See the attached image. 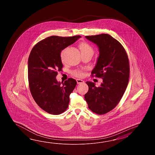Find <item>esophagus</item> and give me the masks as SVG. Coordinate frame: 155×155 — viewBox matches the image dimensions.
I'll list each match as a JSON object with an SVG mask.
<instances>
[{"label":"esophagus","mask_w":155,"mask_h":155,"mask_svg":"<svg viewBox=\"0 0 155 155\" xmlns=\"http://www.w3.org/2000/svg\"><path fill=\"white\" fill-rule=\"evenodd\" d=\"M76 81H77L78 84H83L85 82L84 80H81V79H76Z\"/></svg>","instance_id":"1"}]
</instances>
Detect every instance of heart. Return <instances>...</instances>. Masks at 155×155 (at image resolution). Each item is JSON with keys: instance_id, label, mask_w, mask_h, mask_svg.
Returning <instances> with one entry per match:
<instances>
[{"instance_id": "1", "label": "heart", "mask_w": 155, "mask_h": 155, "mask_svg": "<svg viewBox=\"0 0 155 155\" xmlns=\"http://www.w3.org/2000/svg\"><path fill=\"white\" fill-rule=\"evenodd\" d=\"M79 48H80L81 53H93L92 47L86 42H82V43H80L79 45ZM65 51V50H63L60 54L61 59L62 60H63ZM71 74H73V75L76 76V77H79V78H81L84 75V73L82 71V70H74L71 72Z\"/></svg>"}]
</instances>
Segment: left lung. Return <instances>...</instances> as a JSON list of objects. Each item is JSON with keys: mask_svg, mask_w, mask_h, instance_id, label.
<instances>
[{"mask_svg": "<svg viewBox=\"0 0 155 155\" xmlns=\"http://www.w3.org/2000/svg\"><path fill=\"white\" fill-rule=\"evenodd\" d=\"M99 47V58L91 76L103 79L100 86L87 81L89 90L86 101L92 112L103 115L119 104L129 83L130 66L125 49L117 40L107 34L86 36Z\"/></svg>", "mask_w": 155, "mask_h": 155, "instance_id": "1", "label": "left lung"}]
</instances>
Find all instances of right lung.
<instances>
[{"instance_id": "obj_1", "label": "right lung", "mask_w": 155, "mask_h": 155, "mask_svg": "<svg viewBox=\"0 0 155 155\" xmlns=\"http://www.w3.org/2000/svg\"><path fill=\"white\" fill-rule=\"evenodd\" d=\"M80 37L49 36L37 43L30 54L28 67L30 91L40 107L50 114L59 115L68 107L70 95L77 82L69 78L61 84L56 76L63 67L61 51Z\"/></svg>"}]
</instances>
